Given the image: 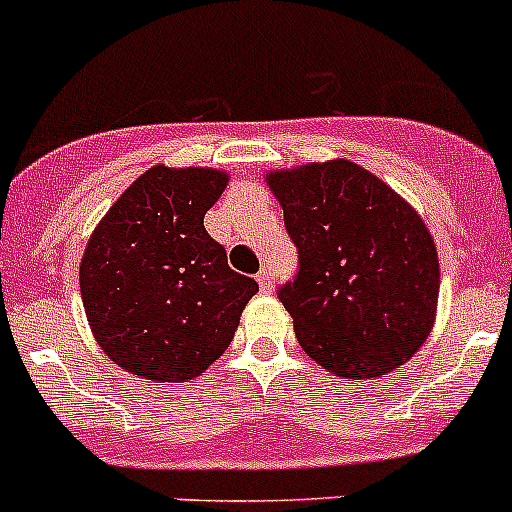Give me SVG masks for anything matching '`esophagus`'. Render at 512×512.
<instances>
[{
  "label": "esophagus",
  "instance_id": "1",
  "mask_svg": "<svg viewBox=\"0 0 512 512\" xmlns=\"http://www.w3.org/2000/svg\"><path fill=\"white\" fill-rule=\"evenodd\" d=\"M257 282H260L262 292H272V272L267 270V267H262V270L257 272Z\"/></svg>",
  "mask_w": 512,
  "mask_h": 512
}]
</instances>
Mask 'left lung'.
Instances as JSON below:
<instances>
[{"instance_id":"obj_1","label":"left lung","mask_w":512,"mask_h":512,"mask_svg":"<svg viewBox=\"0 0 512 512\" xmlns=\"http://www.w3.org/2000/svg\"><path fill=\"white\" fill-rule=\"evenodd\" d=\"M265 182L300 252L280 300L302 350L350 380L410 360L433 330L440 292L438 250L415 207L350 160L272 170Z\"/></svg>"}]
</instances>
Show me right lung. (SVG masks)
<instances>
[{
    "mask_svg": "<svg viewBox=\"0 0 512 512\" xmlns=\"http://www.w3.org/2000/svg\"><path fill=\"white\" fill-rule=\"evenodd\" d=\"M227 182L212 167L155 165L89 235L82 305L97 345L122 370L187 382L230 347L257 282L230 270L205 230Z\"/></svg>",
    "mask_w": 512,
    "mask_h": 512,
    "instance_id": "obj_1",
    "label": "right lung"
}]
</instances>
